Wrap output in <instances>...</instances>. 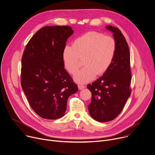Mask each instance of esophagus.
I'll use <instances>...</instances> for the list:
<instances>
[{
  "label": "esophagus",
  "instance_id": "obj_1",
  "mask_svg": "<svg viewBox=\"0 0 155 155\" xmlns=\"http://www.w3.org/2000/svg\"><path fill=\"white\" fill-rule=\"evenodd\" d=\"M78 89L79 90H83L85 88V86L84 85H78Z\"/></svg>",
  "mask_w": 155,
  "mask_h": 155
}]
</instances>
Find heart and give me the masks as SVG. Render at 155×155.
<instances>
[{"mask_svg":"<svg viewBox=\"0 0 155 155\" xmlns=\"http://www.w3.org/2000/svg\"><path fill=\"white\" fill-rule=\"evenodd\" d=\"M116 52V42L109 36L89 31L76 38L72 46H66L62 51V61L67 71L75 75L83 59L85 65L75 75L78 83H85L96 75L105 73L111 65Z\"/></svg>","mask_w":155,"mask_h":155,"instance_id":"b5f03b06","label":"heart"}]
</instances>
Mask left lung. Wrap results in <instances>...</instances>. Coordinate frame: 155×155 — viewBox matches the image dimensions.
I'll list each match as a JSON object with an SVG mask.
<instances>
[{"instance_id": "left-lung-1", "label": "left lung", "mask_w": 155, "mask_h": 155, "mask_svg": "<svg viewBox=\"0 0 155 155\" xmlns=\"http://www.w3.org/2000/svg\"><path fill=\"white\" fill-rule=\"evenodd\" d=\"M106 29L113 33L116 52L111 65L87 88L91 92L88 105L90 116L96 121L105 122L116 118L131 93L130 52L127 43L117 28L110 25Z\"/></svg>"}]
</instances>
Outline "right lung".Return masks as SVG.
Instances as JSON below:
<instances>
[{
  "label": "right lung",
  "mask_w": 155,
  "mask_h": 155,
  "mask_svg": "<svg viewBox=\"0 0 155 155\" xmlns=\"http://www.w3.org/2000/svg\"><path fill=\"white\" fill-rule=\"evenodd\" d=\"M74 33L68 26H48L28 43L21 59V85L36 113L46 119L64 116L78 87L64 68L62 51Z\"/></svg>",
  "instance_id": "obj_1"
}]
</instances>
